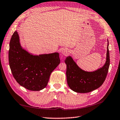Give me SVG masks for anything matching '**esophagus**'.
Masks as SVG:
<instances>
[{
    "label": "esophagus",
    "instance_id": "obj_1",
    "mask_svg": "<svg viewBox=\"0 0 120 120\" xmlns=\"http://www.w3.org/2000/svg\"><path fill=\"white\" fill-rule=\"evenodd\" d=\"M69 52V50L68 48H63L62 50V51H61L62 54L64 55H65V56H66V55L68 54Z\"/></svg>",
    "mask_w": 120,
    "mask_h": 120
}]
</instances>
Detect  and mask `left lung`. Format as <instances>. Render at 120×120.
Wrapping results in <instances>:
<instances>
[{"mask_svg": "<svg viewBox=\"0 0 120 120\" xmlns=\"http://www.w3.org/2000/svg\"><path fill=\"white\" fill-rule=\"evenodd\" d=\"M109 40L106 62L103 67L93 72H87L79 67L71 56L65 60L67 65L66 76L68 86L72 90L79 93H86L99 88L104 82L109 67L110 59Z\"/></svg>", "mask_w": 120, "mask_h": 120, "instance_id": "1", "label": "left lung"}]
</instances>
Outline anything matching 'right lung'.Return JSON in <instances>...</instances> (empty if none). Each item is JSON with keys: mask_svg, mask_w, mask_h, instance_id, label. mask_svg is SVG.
<instances>
[{"mask_svg": "<svg viewBox=\"0 0 120 120\" xmlns=\"http://www.w3.org/2000/svg\"><path fill=\"white\" fill-rule=\"evenodd\" d=\"M8 61L17 82L33 91H39L45 88L52 72L60 62L58 52L34 55L23 48L17 30L10 42Z\"/></svg>", "mask_w": 120, "mask_h": 120, "instance_id": "right-lung-1", "label": "right lung"}]
</instances>
